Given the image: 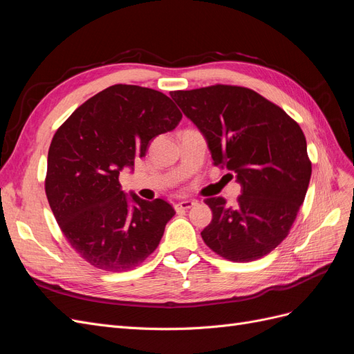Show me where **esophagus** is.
<instances>
[{
	"mask_svg": "<svg viewBox=\"0 0 354 354\" xmlns=\"http://www.w3.org/2000/svg\"><path fill=\"white\" fill-rule=\"evenodd\" d=\"M194 205H196V201H192V199H187V201H181L178 203H176V209L177 211H181V209H189Z\"/></svg>",
	"mask_w": 354,
	"mask_h": 354,
	"instance_id": "1",
	"label": "esophagus"
}]
</instances>
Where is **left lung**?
Wrapping results in <instances>:
<instances>
[{"instance_id": "left-lung-1", "label": "left lung", "mask_w": 354, "mask_h": 354, "mask_svg": "<svg viewBox=\"0 0 354 354\" xmlns=\"http://www.w3.org/2000/svg\"><path fill=\"white\" fill-rule=\"evenodd\" d=\"M205 137L214 165L236 174L234 207L208 198L212 220L201 232L209 248L234 263L259 260L289 233L312 176L306 137L279 106L238 85L171 91Z\"/></svg>"}]
</instances>
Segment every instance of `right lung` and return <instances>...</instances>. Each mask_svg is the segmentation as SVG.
I'll return each mask as SVG.
<instances>
[{
  "label": "right lung",
  "mask_w": 354,
  "mask_h": 354,
  "mask_svg": "<svg viewBox=\"0 0 354 354\" xmlns=\"http://www.w3.org/2000/svg\"><path fill=\"white\" fill-rule=\"evenodd\" d=\"M181 116L164 93L116 84L82 103L53 137L46 195L65 238L91 266L131 270L156 250L176 211L164 199L127 196L120 173Z\"/></svg>",
  "instance_id": "1"
}]
</instances>
